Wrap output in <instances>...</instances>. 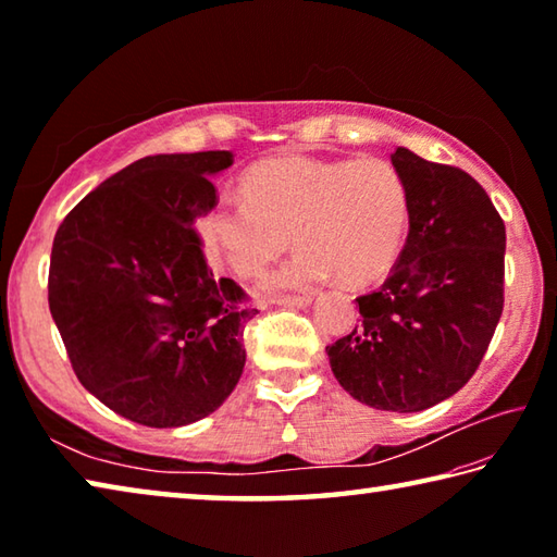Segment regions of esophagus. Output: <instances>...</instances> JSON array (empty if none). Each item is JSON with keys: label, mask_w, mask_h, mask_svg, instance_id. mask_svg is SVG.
<instances>
[{"label": "esophagus", "mask_w": 557, "mask_h": 557, "mask_svg": "<svg viewBox=\"0 0 557 557\" xmlns=\"http://www.w3.org/2000/svg\"><path fill=\"white\" fill-rule=\"evenodd\" d=\"M275 305H280V307H309L312 305V295H299V297H280V299H275Z\"/></svg>", "instance_id": "obj_1"}]
</instances>
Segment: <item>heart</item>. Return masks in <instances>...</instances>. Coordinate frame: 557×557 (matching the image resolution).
<instances>
[{
  "mask_svg": "<svg viewBox=\"0 0 557 557\" xmlns=\"http://www.w3.org/2000/svg\"><path fill=\"white\" fill-rule=\"evenodd\" d=\"M410 191L383 159H265L245 174V194H221L199 223L203 248L235 275L250 277L289 248L285 265L258 282L262 297L309 292L338 275L371 285L400 258Z\"/></svg>",
  "mask_w": 557,
  "mask_h": 557,
  "instance_id": "heart-1",
  "label": "heart"
}]
</instances>
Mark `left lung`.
<instances>
[{"label": "left lung", "instance_id": "left-lung-1", "mask_svg": "<svg viewBox=\"0 0 557 557\" xmlns=\"http://www.w3.org/2000/svg\"><path fill=\"white\" fill-rule=\"evenodd\" d=\"M410 191L398 265L358 297L361 324L326 346L342 388L375 410L420 412L474 375L504 309L506 228L467 172L398 147Z\"/></svg>", "mask_w": 557, "mask_h": 557}]
</instances>
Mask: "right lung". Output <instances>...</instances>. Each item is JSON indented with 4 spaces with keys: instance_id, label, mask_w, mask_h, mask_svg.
<instances>
[{
    "instance_id": "1",
    "label": "right lung",
    "mask_w": 557,
    "mask_h": 557,
    "mask_svg": "<svg viewBox=\"0 0 557 557\" xmlns=\"http://www.w3.org/2000/svg\"><path fill=\"white\" fill-rule=\"evenodd\" d=\"M233 152L154 154L106 178L53 238L49 307L78 381L137 425L184 428L240 381L258 314L215 280L194 225Z\"/></svg>"
}]
</instances>
